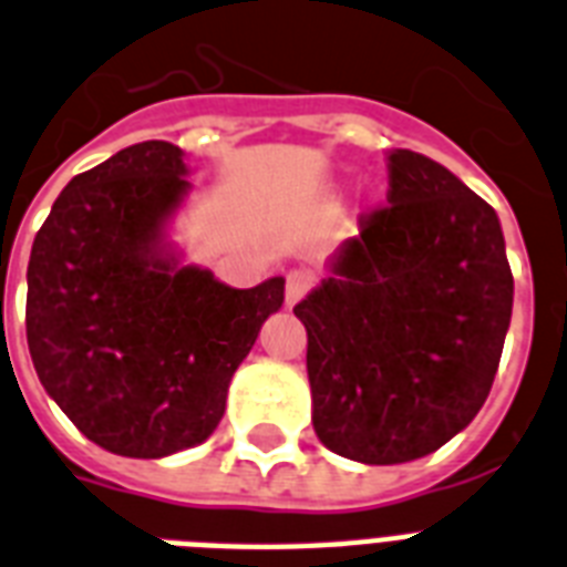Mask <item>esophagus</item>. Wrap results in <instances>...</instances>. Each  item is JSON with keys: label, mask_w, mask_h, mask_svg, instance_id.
<instances>
[{"label": "esophagus", "mask_w": 567, "mask_h": 567, "mask_svg": "<svg viewBox=\"0 0 567 567\" xmlns=\"http://www.w3.org/2000/svg\"><path fill=\"white\" fill-rule=\"evenodd\" d=\"M308 288H311V274L308 270H288V276H285V302L297 306L299 299L308 293Z\"/></svg>", "instance_id": "esophagus-1"}]
</instances>
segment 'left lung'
Here are the masks:
<instances>
[{
  "label": "left lung",
  "mask_w": 567,
  "mask_h": 567,
  "mask_svg": "<svg viewBox=\"0 0 567 567\" xmlns=\"http://www.w3.org/2000/svg\"><path fill=\"white\" fill-rule=\"evenodd\" d=\"M388 179V206L293 306L317 436L370 466L425 457L477 416L513 315L495 209L413 151H390Z\"/></svg>",
  "instance_id": "obj_1"
}]
</instances>
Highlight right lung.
Segmentation results:
<instances>
[{"instance_id":"1","label":"right lung","mask_w":567,"mask_h":567,"mask_svg":"<svg viewBox=\"0 0 567 567\" xmlns=\"http://www.w3.org/2000/svg\"><path fill=\"white\" fill-rule=\"evenodd\" d=\"M183 151L140 142L72 177L29 259L25 334L37 379L86 440L156 460L204 443L285 279L229 288L179 268L165 220L186 197Z\"/></svg>"}]
</instances>
